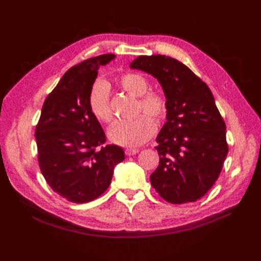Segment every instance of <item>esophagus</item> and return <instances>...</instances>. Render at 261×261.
<instances>
[{"instance_id": "1", "label": "esophagus", "mask_w": 261, "mask_h": 261, "mask_svg": "<svg viewBox=\"0 0 261 261\" xmlns=\"http://www.w3.org/2000/svg\"><path fill=\"white\" fill-rule=\"evenodd\" d=\"M139 149H137V148H127L126 149V154L127 155H134V154H137V153H139Z\"/></svg>"}]
</instances>
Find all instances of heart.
I'll return each mask as SVG.
<instances>
[{
    "label": "heart",
    "instance_id": "obj_1",
    "mask_svg": "<svg viewBox=\"0 0 261 261\" xmlns=\"http://www.w3.org/2000/svg\"><path fill=\"white\" fill-rule=\"evenodd\" d=\"M119 86L134 97L140 98L138 114H147L155 120L164 118L167 106L164 97L158 93L148 92L149 83L140 73H124L118 79ZM88 107L93 116L100 122L109 123L113 119L110 108V94L107 84L103 81H96L88 95ZM142 115L133 120L118 121L109 131V139L123 147H135L145 144L150 140L156 127L153 120Z\"/></svg>",
    "mask_w": 261,
    "mask_h": 261
}]
</instances>
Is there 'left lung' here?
<instances>
[{
	"label": "left lung",
	"mask_w": 261,
	"mask_h": 261,
	"mask_svg": "<svg viewBox=\"0 0 261 261\" xmlns=\"http://www.w3.org/2000/svg\"><path fill=\"white\" fill-rule=\"evenodd\" d=\"M130 68L155 77L166 98V122L155 147L160 162L150 175L151 186L171 203L196 201L213 187L228 153L226 126L211 90L169 56L142 55Z\"/></svg>",
	"instance_id": "left-lung-1"
}]
</instances>
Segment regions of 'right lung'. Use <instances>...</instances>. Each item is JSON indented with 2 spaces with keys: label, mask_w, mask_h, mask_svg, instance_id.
<instances>
[{
  "label": "right lung",
  "mask_w": 261,
  "mask_h": 261,
  "mask_svg": "<svg viewBox=\"0 0 261 261\" xmlns=\"http://www.w3.org/2000/svg\"><path fill=\"white\" fill-rule=\"evenodd\" d=\"M115 59L103 54L70 68L42 106L35 138L41 173L63 198L84 203L102 195L124 160L122 148L105 144L106 134L88 107L100 66Z\"/></svg>",
  "instance_id": "obj_1"
}]
</instances>
